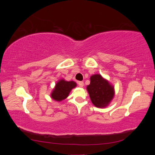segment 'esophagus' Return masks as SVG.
Wrapping results in <instances>:
<instances>
[{
  "label": "esophagus",
  "instance_id": "esophagus-1",
  "mask_svg": "<svg viewBox=\"0 0 155 155\" xmlns=\"http://www.w3.org/2000/svg\"><path fill=\"white\" fill-rule=\"evenodd\" d=\"M78 84L79 87H83L84 86V83H83V81H78Z\"/></svg>",
  "mask_w": 155,
  "mask_h": 155
}]
</instances>
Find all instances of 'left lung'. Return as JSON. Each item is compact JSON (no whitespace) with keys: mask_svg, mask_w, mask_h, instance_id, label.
Listing matches in <instances>:
<instances>
[{"mask_svg":"<svg viewBox=\"0 0 155 155\" xmlns=\"http://www.w3.org/2000/svg\"><path fill=\"white\" fill-rule=\"evenodd\" d=\"M92 104L97 107H105L114 97V87L100 74L91 77V83L87 87Z\"/></svg>","mask_w":155,"mask_h":155,"instance_id":"left-lung-1","label":"left lung"}]
</instances>
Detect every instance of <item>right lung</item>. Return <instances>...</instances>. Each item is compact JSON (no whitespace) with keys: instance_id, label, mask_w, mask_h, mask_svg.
I'll use <instances>...</instances> for the list:
<instances>
[{"instance_id":"right-lung-1","label":"right lung","mask_w":155,"mask_h":155,"mask_svg":"<svg viewBox=\"0 0 155 155\" xmlns=\"http://www.w3.org/2000/svg\"><path fill=\"white\" fill-rule=\"evenodd\" d=\"M75 87H76V83L74 81H67L61 79L56 83L51 97L55 101H62L68 97L70 92Z\"/></svg>"}]
</instances>
